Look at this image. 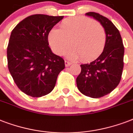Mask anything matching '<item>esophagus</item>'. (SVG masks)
<instances>
[{"instance_id": "esophagus-1", "label": "esophagus", "mask_w": 133, "mask_h": 133, "mask_svg": "<svg viewBox=\"0 0 133 133\" xmlns=\"http://www.w3.org/2000/svg\"><path fill=\"white\" fill-rule=\"evenodd\" d=\"M71 64H72V63L70 62V61H65V65L66 67L70 66Z\"/></svg>"}]
</instances>
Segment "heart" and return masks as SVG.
I'll use <instances>...</instances> for the list:
<instances>
[{
  "mask_svg": "<svg viewBox=\"0 0 133 133\" xmlns=\"http://www.w3.org/2000/svg\"><path fill=\"white\" fill-rule=\"evenodd\" d=\"M61 29L53 28L48 34L52 50L63 55L69 48L70 58H81L90 61L101 55L106 44V33L103 25L86 16H74L62 21Z\"/></svg>",
  "mask_w": 133,
  "mask_h": 133,
  "instance_id": "heart-1",
  "label": "heart"
}]
</instances>
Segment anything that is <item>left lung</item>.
<instances>
[{
    "label": "left lung",
    "instance_id": "obj_1",
    "mask_svg": "<svg viewBox=\"0 0 133 133\" xmlns=\"http://www.w3.org/2000/svg\"><path fill=\"white\" fill-rule=\"evenodd\" d=\"M101 23L106 33V44L101 55L92 62L81 65L77 85L83 95L100 98L109 94L119 83L124 68V47L119 30L108 18L88 12Z\"/></svg>",
    "mask_w": 133,
    "mask_h": 133
}]
</instances>
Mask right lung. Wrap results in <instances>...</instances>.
I'll list each match as a JSON object with an SVG mask.
<instances>
[{"label":"right lung","instance_id":"add662e5","mask_svg":"<svg viewBox=\"0 0 133 133\" xmlns=\"http://www.w3.org/2000/svg\"><path fill=\"white\" fill-rule=\"evenodd\" d=\"M63 16L34 14L14 28L7 49V66L17 87L41 97L51 92L65 68L62 57L52 53L48 34Z\"/></svg>","mask_w":133,"mask_h":133}]
</instances>
